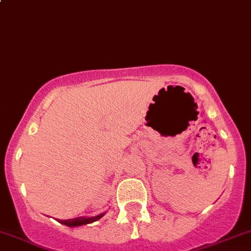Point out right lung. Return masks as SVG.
Masks as SVG:
<instances>
[{
  "label": "right lung",
  "mask_w": 251,
  "mask_h": 251,
  "mask_svg": "<svg viewBox=\"0 0 251 251\" xmlns=\"http://www.w3.org/2000/svg\"><path fill=\"white\" fill-rule=\"evenodd\" d=\"M104 214H100L97 215V216H93V217H77V219H72V220H62L59 222L60 224L65 225V226H69V227H75V226H82V225H87L91 224V222H95L97 220H100V217L103 216Z\"/></svg>",
  "instance_id": "obj_1"
}]
</instances>
